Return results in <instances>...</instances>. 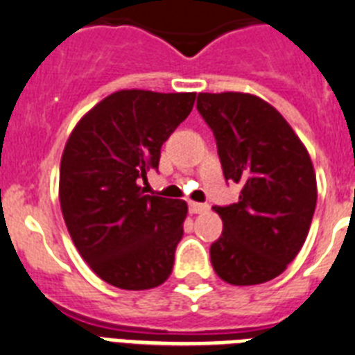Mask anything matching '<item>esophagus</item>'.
Wrapping results in <instances>:
<instances>
[{"instance_id":"obj_1","label":"esophagus","mask_w":355,"mask_h":355,"mask_svg":"<svg viewBox=\"0 0 355 355\" xmlns=\"http://www.w3.org/2000/svg\"><path fill=\"white\" fill-rule=\"evenodd\" d=\"M209 209L207 204H200V202H189V213H204Z\"/></svg>"}]
</instances>
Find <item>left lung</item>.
Listing matches in <instances>:
<instances>
[{"instance_id":"1","label":"left lung","mask_w":355,"mask_h":355,"mask_svg":"<svg viewBox=\"0 0 355 355\" xmlns=\"http://www.w3.org/2000/svg\"><path fill=\"white\" fill-rule=\"evenodd\" d=\"M197 109L211 128L224 178L243 186L239 202L215 206L223 235L209 248L213 270L235 286L281 275L306 241L318 182L306 148L262 98L198 93Z\"/></svg>"}]
</instances>
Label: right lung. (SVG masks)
<instances>
[{
	"instance_id": "1",
	"label": "right lung",
	"mask_w": 355,
	"mask_h": 355,
	"mask_svg": "<svg viewBox=\"0 0 355 355\" xmlns=\"http://www.w3.org/2000/svg\"><path fill=\"white\" fill-rule=\"evenodd\" d=\"M195 93L116 91L76 123L60 164V206L74 246L98 277L149 290L171 275L187 204L144 195L160 148L191 112Z\"/></svg>"
}]
</instances>
